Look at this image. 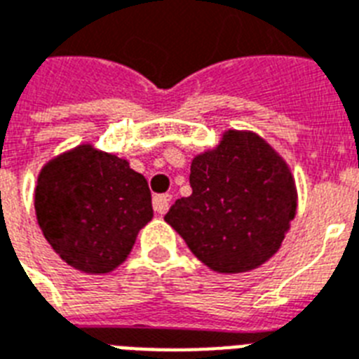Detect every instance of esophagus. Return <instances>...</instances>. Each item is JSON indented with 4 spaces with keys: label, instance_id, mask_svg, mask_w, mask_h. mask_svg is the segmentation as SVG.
<instances>
[{
    "label": "esophagus",
    "instance_id": "obj_1",
    "mask_svg": "<svg viewBox=\"0 0 359 359\" xmlns=\"http://www.w3.org/2000/svg\"><path fill=\"white\" fill-rule=\"evenodd\" d=\"M168 205H170V194H156L154 196V209H156V213L165 215L168 211Z\"/></svg>",
    "mask_w": 359,
    "mask_h": 359
}]
</instances>
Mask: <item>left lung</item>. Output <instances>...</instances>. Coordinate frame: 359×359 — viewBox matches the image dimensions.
I'll list each match as a JSON object with an SVG mask.
<instances>
[{
    "label": "left lung",
    "instance_id": "1",
    "mask_svg": "<svg viewBox=\"0 0 359 359\" xmlns=\"http://www.w3.org/2000/svg\"><path fill=\"white\" fill-rule=\"evenodd\" d=\"M193 194L165 220L209 269H257L282 245L297 211L289 166L256 133L226 131L220 144L191 165Z\"/></svg>",
    "mask_w": 359,
    "mask_h": 359
}]
</instances>
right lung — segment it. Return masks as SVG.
Instances as JSON below:
<instances>
[{"mask_svg":"<svg viewBox=\"0 0 359 359\" xmlns=\"http://www.w3.org/2000/svg\"><path fill=\"white\" fill-rule=\"evenodd\" d=\"M39 226L68 265L105 274L130 256L154 217L146 177L126 159L77 146L42 168L34 189Z\"/></svg>","mask_w":359,"mask_h":359,"instance_id":"obj_1","label":"right lung"}]
</instances>
